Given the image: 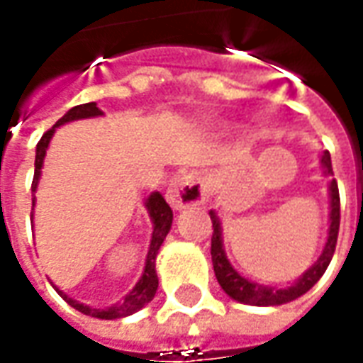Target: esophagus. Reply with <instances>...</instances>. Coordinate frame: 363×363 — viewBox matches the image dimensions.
<instances>
[{
    "label": "esophagus",
    "instance_id": "34e87169",
    "mask_svg": "<svg viewBox=\"0 0 363 363\" xmlns=\"http://www.w3.org/2000/svg\"><path fill=\"white\" fill-rule=\"evenodd\" d=\"M206 200L204 184L196 173H186L174 177L167 189V202L173 210H184L202 204Z\"/></svg>",
    "mask_w": 363,
    "mask_h": 363
}]
</instances>
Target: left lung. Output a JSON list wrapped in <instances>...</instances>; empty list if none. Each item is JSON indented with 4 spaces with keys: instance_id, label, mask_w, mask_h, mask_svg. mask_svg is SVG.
<instances>
[{
    "instance_id": "8db88e82",
    "label": "left lung",
    "mask_w": 363,
    "mask_h": 363,
    "mask_svg": "<svg viewBox=\"0 0 363 363\" xmlns=\"http://www.w3.org/2000/svg\"><path fill=\"white\" fill-rule=\"evenodd\" d=\"M320 165L325 169V174H333V165H330V153L325 151L320 157ZM328 196H330V228H328V239L325 249L320 252L317 262L313 264L307 272L299 278V280L289 286V288H267V286H259L252 284L241 274L237 272L235 268L229 264L225 251H223V241H221V223L220 218L213 212H210L212 218V262L216 278L220 281L221 289L233 297L237 301L247 305H260V307H268V305H281L294 301L299 296H303L309 289L320 280V276L325 274L327 267L330 264V259L335 255L336 239H338V228H340V196H338V184L333 179L330 186H328Z\"/></svg>"
}]
</instances>
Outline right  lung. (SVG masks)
Returning <instances> with one entry per match:
<instances>
[{"instance_id":"add662e5","label":"right lung","mask_w":363,"mask_h":363,"mask_svg":"<svg viewBox=\"0 0 363 363\" xmlns=\"http://www.w3.org/2000/svg\"><path fill=\"white\" fill-rule=\"evenodd\" d=\"M103 112L99 111L96 103H85V104H77L74 108L62 116V118L54 124V126L46 132V134L40 138V142L36 145V159H35V177H33V192L38 186V179H40V169H43V161L44 155H46V147L50 143V138L54 134V130L66 122H72V120H82V118H93V116H101ZM33 206H35V200H33ZM145 208L150 212V218L153 221V233H151V243H150V251H147V259H145V268H143V274L140 281L135 284V288L124 297V301H120L118 305L114 307H108V309H93L89 305H83L79 301H75L72 297H67L62 289H58L54 286V289L58 291L60 296L66 299L67 303L72 305L74 309L82 311L83 315H91V317H96V319H120V317H128L132 313L140 311L143 305H147L155 297V291H157L159 280H157V272H155V257H157L159 249L161 245L165 241L167 233L171 229V223H173V210L169 208V204L165 202V198L161 196L159 192H153L147 202H145ZM33 216V213H30Z\"/></svg>"}]
</instances>
